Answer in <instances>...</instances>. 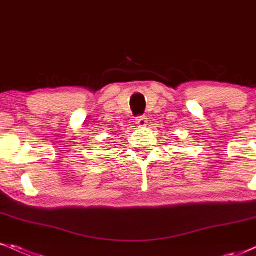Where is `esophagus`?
Segmentation results:
<instances>
[{
  "mask_svg": "<svg viewBox=\"0 0 256 256\" xmlns=\"http://www.w3.org/2000/svg\"><path fill=\"white\" fill-rule=\"evenodd\" d=\"M136 125L138 126V128H144V126H146V122H148V120H146V118L144 116H137L136 118Z\"/></svg>",
  "mask_w": 256,
  "mask_h": 256,
  "instance_id": "esophagus-1",
  "label": "esophagus"
}]
</instances>
